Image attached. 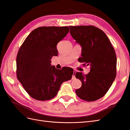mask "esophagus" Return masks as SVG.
<instances>
[{"label":"esophagus","mask_w":130,"mask_h":130,"mask_svg":"<svg viewBox=\"0 0 130 130\" xmlns=\"http://www.w3.org/2000/svg\"><path fill=\"white\" fill-rule=\"evenodd\" d=\"M76 73V70H74V73L72 74V79L74 80L75 79V74Z\"/></svg>","instance_id":"1"}]
</instances>
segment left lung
<instances>
[{"instance_id": "obj_1", "label": "left lung", "mask_w": 130, "mask_h": 130, "mask_svg": "<svg viewBox=\"0 0 130 130\" xmlns=\"http://www.w3.org/2000/svg\"><path fill=\"white\" fill-rule=\"evenodd\" d=\"M70 34L82 47L79 61L90 65V71L75 76L82 83L76 90L83 100L94 101L106 94L115 79L117 58L115 51L105 33L93 26H70ZM84 64V65H85Z\"/></svg>"}]
</instances>
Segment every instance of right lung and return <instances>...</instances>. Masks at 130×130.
I'll list each match as a JSON object with an SVG mask.
<instances>
[{"label":"right lung","instance_id":"right-lung-1","mask_svg":"<svg viewBox=\"0 0 130 130\" xmlns=\"http://www.w3.org/2000/svg\"><path fill=\"white\" fill-rule=\"evenodd\" d=\"M69 32L68 26L39 27L30 33L20 47L17 57V77L33 99L51 100L63 82L71 79V68L58 70L51 65V58L58 54L57 44Z\"/></svg>","mask_w":130,"mask_h":130}]
</instances>
